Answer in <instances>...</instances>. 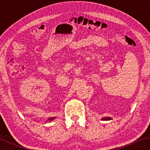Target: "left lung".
I'll return each mask as SVG.
<instances>
[{
    "instance_id": "left-lung-1",
    "label": "left lung",
    "mask_w": 150,
    "mask_h": 150,
    "mask_svg": "<svg viewBox=\"0 0 150 150\" xmlns=\"http://www.w3.org/2000/svg\"><path fill=\"white\" fill-rule=\"evenodd\" d=\"M101 120H112V118H111V117H103V118H101Z\"/></svg>"
}]
</instances>
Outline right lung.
Instances as JSON below:
<instances>
[{
  "label": "right lung",
  "mask_w": 150,
  "mask_h": 150,
  "mask_svg": "<svg viewBox=\"0 0 150 150\" xmlns=\"http://www.w3.org/2000/svg\"><path fill=\"white\" fill-rule=\"evenodd\" d=\"M55 118H56V116H54V117H50L46 120V122H51V121L54 120H55Z\"/></svg>",
  "instance_id": "1"
}]
</instances>
